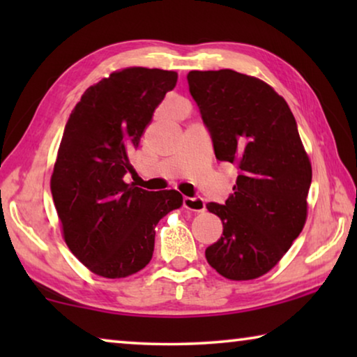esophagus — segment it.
Listing matches in <instances>:
<instances>
[{"label":"esophagus","instance_id":"obj_1","mask_svg":"<svg viewBox=\"0 0 357 357\" xmlns=\"http://www.w3.org/2000/svg\"><path fill=\"white\" fill-rule=\"evenodd\" d=\"M184 208L189 209V211H195V213H202L206 208V204H204V200L202 197H184Z\"/></svg>","mask_w":357,"mask_h":357}]
</instances>
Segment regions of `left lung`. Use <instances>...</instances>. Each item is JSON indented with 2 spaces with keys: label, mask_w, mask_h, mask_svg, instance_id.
Listing matches in <instances>:
<instances>
[{
  "label": "left lung",
  "mask_w": 357,
  "mask_h": 357,
  "mask_svg": "<svg viewBox=\"0 0 357 357\" xmlns=\"http://www.w3.org/2000/svg\"><path fill=\"white\" fill-rule=\"evenodd\" d=\"M187 83L215 159L238 170L228 200L206 204L223 233L204 255L229 280L257 279L279 263L305 223L312 167L298 124L285 99L255 77L190 70Z\"/></svg>",
  "instance_id": "left-lung-1"
}]
</instances>
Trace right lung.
<instances>
[{
  "instance_id": "1",
  "label": "right lung",
  "mask_w": 357,
  "mask_h": 357,
  "mask_svg": "<svg viewBox=\"0 0 357 357\" xmlns=\"http://www.w3.org/2000/svg\"><path fill=\"white\" fill-rule=\"evenodd\" d=\"M173 70L129 68L83 93L64 128L52 174V195L64 241L94 274L138 273L154 252L155 225L183 206L176 190L128 184L130 155L155 107L176 86Z\"/></svg>"
}]
</instances>
